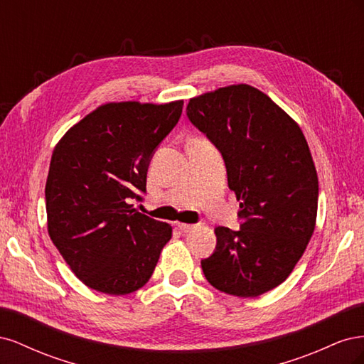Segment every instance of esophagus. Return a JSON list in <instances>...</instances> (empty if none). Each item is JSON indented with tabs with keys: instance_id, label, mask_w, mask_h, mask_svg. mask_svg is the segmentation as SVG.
Masks as SVG:
<instances>
[{
	"instance_id": "esophagus-1",
	"label": "esophagus",
	"mask_w": 364,
	"mask_h": 364,
	"mask_svg": "<svg viewBox=\"0 0 364 364\" xmlns=\"http://www.w3.org/2000/svg\"><path fill=\"white\" fill-rule=\"evenodd\" d=\"M178 228L182 230V232H191L193 229H196V225H188V223H178Z\"/></svg>"
}]
</instances>
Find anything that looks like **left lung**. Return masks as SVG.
Returning a JSON list of instances; mask_svg holds the SVG:
<instances>
[{"label": "left lung", "instance_id": "obj_1", "mask_svg": "<svg viewBox=\"0 0 364 364\" xmlns=\"http://www.w3.org/2000/svg\"><path fill=\"white\" fill-rule=\"evenodd\" d=\"M186 115L222 153L243 222L238 230L215 228L205 278L238 297L278 287L304 255L317 217V173L301 127L245 83L191 98Z\"/></svg>", "mask_w": 364, "mask_h": 364}]
</instances>
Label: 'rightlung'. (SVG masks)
I'll list each match as a JSON object with an SVG mask.
<instances>
[{
  "label": "right lung",
  "instance_id": "1",
  "mask_svg": "<svg viewBox=\"0 0 364 364\" xmlns=\"http://www.w3.org/2000/svg\"><path fill=\"white\" fill-rule=\"evenodd\" d=\"M183 100L106 103L87 114L53 150L46 185L53 245L87 287L134 293L156 267L171 226L130 205L146 193L147 168L178 124Z\"/></svg>",
  "mask_w": 364,
  "mask_h": 364
}]
</instances>
